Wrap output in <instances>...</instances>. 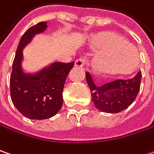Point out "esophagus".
Here are the masks:
<instances>
[{
	"label": "esophagus",
	"instance_id": "obj_1",
	"mask_svg": "<svg viewBox=\"0 0 154 154\" xmlns=\"http://www.w3.org/2000/svg\"><path fill=\"white\" fill-rule=\"evenodd\" d=\"M87 61H88L87 58L81 57L80 58V59H78V60H76L74 61V66H84L86 65Z\"/></svg>",
	"mask_w": 154,
	"mask_h": 154
}]
</instances>
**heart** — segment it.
<instances>
[{"label": "heart", "instance_id": "b5f03b06", "mask_svg": "<svg viewBox=\"0 0 154 154\" xmlns=\"http://www.w3.org/2000/svg\"><path fill=\"white\" fill-rule=\"evenodd\" d=\"M91 45L94 49L100 50L93 60L94 69L100 74L126 73L139 60L136 48L117 34H97L93 36Z\"/></svg>", "mask_w": 154, "mask_h": 154}]
</instances>
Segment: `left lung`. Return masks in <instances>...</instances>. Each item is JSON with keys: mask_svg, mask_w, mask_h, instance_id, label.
I'll use <instances>...</instances> for the list:
<instances>
[{"mask_svg": "<svg viewBox=\"0 0 154 154\" xmlns=\"http://www.w3.org/2000/svg\"><path fill=\"white\" fill-rule=\"evenodd\" d=\"M92 100L100 111L108 113H117L125 110L134 101L140 91L141 72L126 80H116L97 86L91 75L86 72Z\"/></svg>", "mask_w": 154, "mask_h": 154, "instance_id": "8db88e82", "label": "left lung"}]
</instances>
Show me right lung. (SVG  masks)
Masks as SVG:
<instances>
[{
    "mask_svg": "<svg viewBox=\"0 0 154 154\" xmlns=\"http://www.w3.org/2000/svg\"><path fill=\"white\" fill-rule=\"evenodd\" d=\"M48 28L42 21L28 28L20 41L10 76V94L14 106L25 117L45 119L54 116L62 106L66 79L72 69L70 63L54 62L39 71L27 72L22 66L23 50L35 36Z\"/></svg>",
    "mask_w": 154,
    "mask_h": 154,
    "instance_id": "add662e5",
    "label": "right lung"
}]
</instances>
